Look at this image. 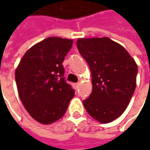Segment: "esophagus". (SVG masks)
Listing matches in <instances>:
<instances>
[{
    "label": "esophagus",
    "instance_id": "obj_1",
    "mask_svg": "<svg viewBox=\"0 0 150 150\" xmlns=\"http://www.w3.org/2000/svg\"><path fill=\"white\" fill-rule=\"evenodd\" d=\"M79 83H75L74 84V85H75V87H76V88H78V86H79Z\"/></svg>",
    "mask_w": 150,
    "mask_h": 150
}]
</instances>
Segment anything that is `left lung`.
Returning a JSON list of instances; mask_svg holds the SVG:
<instances>
[{
	"instance_id": "8db88e82",
	"label": "left lung",
	"mask_w": 150,
	"mask_h": 150,
	"mask_svg": "<svg viewBox=\"0 0 150 150\" xmlns=\"http://www.w3.org/2000/svg\"><path fill=\"white\" fill-rule=\"evenodd\" d=\"M79 53L92 73L93 91L83 101L91 117L107 124L127 108L136 88L138 67L124 47L108 38H80Z\"/></svg>"
}]
</instances>
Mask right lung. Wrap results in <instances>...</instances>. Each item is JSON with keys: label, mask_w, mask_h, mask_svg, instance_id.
<instances>
[{"label": "right lung", "mask_w": 150, "mask_h": 150, "mask_svg": "<svg viewBox=\"0 0 150 150\" xmlns=\"http://www.w3.org/2000/svg\"><path fill=\"white\" fill-rule=\"evenodd\" d=\"M72 40L48 38L32 47L15 72L21 100L34 119L49 124L67 111L75 91L64 78L62 62Z\"/></svg>", "instance_id": "1"}]
</instances>
